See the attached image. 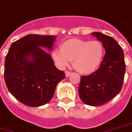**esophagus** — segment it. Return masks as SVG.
Segmentation results:
<instances>
[{"label":"esophagus","mask_w":132,"mask_h":132,"mask_svg":"<svg viewBox=\"0 0 132 132\" xmlns=\"http://www.w3.org/2000/svg\"><path fill=\"white\" fill-rule=\"evenodd\" d=\"M65 74H66V77H68V76H69V75L71 74V72H70L69 71H67V70H66V71H65Z\"/></svg>","instance_id":"esophagus-1"}]
</instances>
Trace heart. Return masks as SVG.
Listing matches in <instances>:
<instances>
[{
	"label": "heart",
	"instance_id": "1",
	"mask_svg": "<svg viewBox=\"0 0 132 132\" xmlns=\"http://www.w3.org/2000/svg\"><path fill=\"white\" fill-rule=\"evenodd\" d=\"M104 52V47L99 41L70 39L61 44L60 49L53 51L51 56L59 66L66 67L72 61L78 72L88 75L99 67Z\"/></svg>",
	"mask_w": 132,
	"mask_h": 132
}]
</instances>
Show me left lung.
I'll return each instance as SVG.
<instances>
[{"instance_id":"obj_1","label":"left lung","mask_w":132,"mask_h":132,"mask_svg":"<svg viewBox=\"0 0 132 132\" xmlns=\"http://www.w3.org/2000/svg\"><path fill=\"white\" fill-rule=\"evenodd\" d=\"M92 34L102 43L106 53L96 72L81 76L78 93L86 105L98 106L109 102L120 92L126 63L123 51L113 38L98 32Z\"/></svg>"}]
</instances>
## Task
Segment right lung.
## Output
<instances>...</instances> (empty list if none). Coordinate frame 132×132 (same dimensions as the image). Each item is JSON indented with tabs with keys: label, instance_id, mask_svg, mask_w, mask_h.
<instances>
[{
	"label": "right lung",
	"instance_id": "1",
	"mask_svg": "<svg viewBox=\"0 0 132 132\" xmlns=\"http://www.w3.org/2000/svg\"><path fill=\"white\" fill-rule=\"evenodd\" d=\"M54 36L29 34L11 45L5 58L4 79L10 93L30 107L47 104L66 75L43 48L52 50Z\"/></svg>",
	"mask_w": 132,
	"mask_h": 132
}]
</instances>
